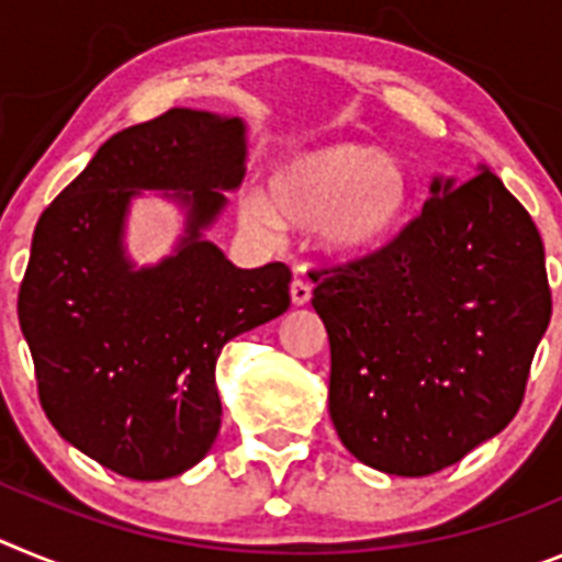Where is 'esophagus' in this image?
Wrapping results in <instances>:
<instances>
[{"instance_id":"1","label":"esophagus","mask_w":562,"mask_h":562,"mask_svg":"<svg viewBox=\"0 0 562 562\" xmlns=\"http://www.w3.org/2000/svg\"><path fill=\"white\" fill-rule=\"evenodd\" d=\"M290 295H292V304H295V306L310 304L312 284H310V281H304V278H295V281L290 284Z\"/></svg>"}]
</instances>
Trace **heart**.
<instances>
[{"label": "heart", "mask_w": 562, "mask_h": 562, "mask_svg": "<svg viewBox=\"0 0 562 562\" xmlns=\"http://www.w3.org/2000/svg\"><path fill=\"white\" fill-rule=\"evenodd\" d=\"M411 200V177L394 154L369 143H326L290 154L270 173V193L247 188L241 225L276 241L290 225H317L331 256L371 252L400 227Z\"/></svg>", "instance_id": "b5f03b06"}]
</instances>
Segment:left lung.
I'll use <instances>...</instances> for the list:
<instances>
[{"mask_svg": "<svg viewBox=\"0 0 562 562\" xmlns=\"http://www.w3.org/2000/svg\"><path fill=\"white\" fill-rule=\"evenodd\" d=\"M430 182L400 236L310 272L329 335V414L351 456L439 473L513 422L552 317L543 241L486 166Z\"/></svg>", "mask_w": 562, "mask_h": 562, "instance_id": "8db88e82", "label": "left lung"}]
</instances>
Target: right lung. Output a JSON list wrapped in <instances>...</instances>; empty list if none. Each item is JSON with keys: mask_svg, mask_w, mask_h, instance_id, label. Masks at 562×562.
I'll return each mask as SVG.
<instances>
[{"mask_svg": "<svg viewBox=\"0 0 562 562\" xmlns=\"http://www.w3.org/2000/svg\"><path fill=\"white\" fill-rule=\"evenodd\" d=\"M241 117L168 109L109 137L42 213L19 290L38 400L72 448L134 481L205 459L222 425L216 360L284 315L290 267L238 270L202 236L245 180ZM140 190L189 211L171 257L134 268L122 247Z\"/></svg>", "mask_w": 562, "mask_h": 562, "instance_id": "add662e5", "label": "right lung"}]
</instances>
